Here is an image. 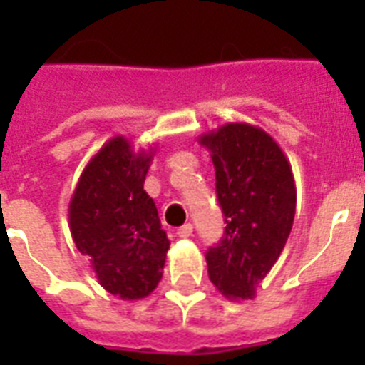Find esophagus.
Instances as JSON below:
<instances>
[{
    "instance_id": "esophagus-1",
    "label": "esophagus",
    "mask_w": 365,
    "mask_h": 365,
    "mask_svg": "<svg viewBox=\"0 0 365 365\" xmlns=\"http://www.w3.org/2000/svg\"><path fill=\"white\" fill-rule=\"evenodd\" d=\"M191 235H193V225L191 223H185V225L178 229V237H182V239H189Z\"/></svg>"
}]
</instances>
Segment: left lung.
I'll return each mask as SVG.
<instances>
[{
  "label": "left lung",
  "mask_w": 365,
  "mask_h": 365,
  "mask_svg": "<svg viewBox=\"0 0 365 365\" xmlns=\"http://www.w3.org/2000/svg\"><path fill=\"white\" fill-rule=\"evenodd\" d=\"M216 168L225 233L206 252L212 284L227 299H252L286 246L295 182L286 155L263 128L227 123L199 138Z\"/></svg>",
  "instance_id": "8db88e82"
}]
</instances>
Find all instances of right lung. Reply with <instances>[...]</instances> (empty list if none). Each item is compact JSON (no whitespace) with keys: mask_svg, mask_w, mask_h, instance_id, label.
Listing matches in <instances>:
<instances>
[{"mask_svg":"<svg viewBox=\"0 0 365 365\" xmlns=\"http://www.w3.org/2000/svg\"><path fill=\"white\" fill-rule=\"evenodd\" d=\"M153 148L134 151L113 136L88 160L71 195L70 231L100 286L121 299H142L163 278L170 240L143 182Z\"/></svg>","mask_w":365,"mask_h":365,"instance_id":"add662e5","label":"right lung"}]
</instances>
